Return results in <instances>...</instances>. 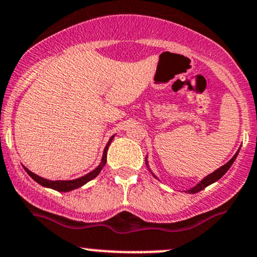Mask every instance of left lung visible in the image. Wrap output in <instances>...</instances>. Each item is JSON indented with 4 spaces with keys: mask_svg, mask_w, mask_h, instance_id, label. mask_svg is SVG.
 Here are the masks:
<instances>
[{
    "mask_svg": "<svg viewBox=\"0 0 257 257\" xmlns=\"http://www.w3.org/2000/svg\"><path fill=\"white\" fill-rule=\"evenodd\" d=\"M239 150H240V149H239ZM239 150L236 151V154L234 155V156L232 157V159H230L229 161H228V162L225 163V165L222 166V167H219L218 170H216L215 172H212V173H211V174H208V176L205 177V178L202 179L201 182L197 183V184L195 185V187H193L191 189H189V190L185 191V193H189V194H195V193H199V191H201L202 189H205L206 187H208V185H210V184H212V183H215V182H217V180H218V179H221L222 177H223L224 174H225V172H227L228 170H229L230 167H232V165L234 163V161H235L236 156H238ZM145 162H146V166H148L149 171L151 172L150 167H149V163H148V157H146V159H145ZM151 174H152V176L155 177V178L157 179V177L155 176V174L152 173V172H151Z\"/></svg>",
    "mask_w": 257,
    "mask_h": 257,
    "instance_id": "1",
    "label": "left lung"
}]
</instances>
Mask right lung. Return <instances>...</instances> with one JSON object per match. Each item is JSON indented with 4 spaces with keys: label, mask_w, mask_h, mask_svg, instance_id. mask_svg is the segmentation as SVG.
I'll return each instance as SVG.
<instances>
[{
    "label": "right lung",
    "mask_w": 257,
    "mask_h": 257,
    "mask_svg": "<svg viewBox=\"0 0 257 257\" xmlns=\"http://www.w3.org/2000/svg\"><path fill=\"white\" fill-rule=\"evenodd\" d=\"M113 138H114V135H112V137L109 138V140H108V143H107L105 150H103L102 160H101L100 165H98L94 171H91V172H90V173L85 174V176L80 177V178L73 179V180H49V179L42 178V177H39L38 174L33 173V172L28 170V168L25 167V166H23V167H24L25 172H27V173L29 174V176L32 177V178L35 180L36 183H39V184L42 185V187L51 188V189H53V190L63 191V193H67V191L74 190V189L83 187V185L86 184L87 182H90V180L96 178V177L98 176V173H100L101 170H102V168H103V166L106 165V162H107V150H108V148H109V145H111V143H112V140H113Z\"/></svg>",
    "instance_id": "obj_1"
}]
</instances>
